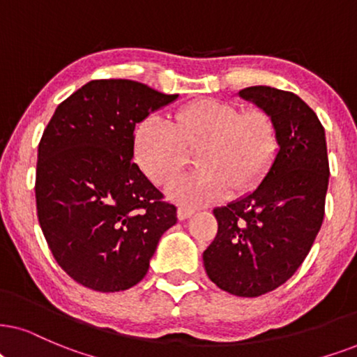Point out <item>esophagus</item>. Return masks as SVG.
<instances>
[{
	"label": "esophagus",
	"mask_w": 357,
	"mask_h": 357,
	"mask_svg": "<svg viewBox=\"0 0 357 357\" xmlns=\"http://www.w3.org/2000/svg\"><path fill=\"white\" fill-rule=\"evenodd\" d=\"M192 214H194V209H189V207H179V209H178L179 220H184V219L191 218Z\"/></svg>",
	"instance_id": "obj_1"
}]
</instances>
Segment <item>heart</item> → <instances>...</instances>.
<instances>
[{
  "label": "heart",
  "mask_w": 357,
  "mask_h": 357,
  "mask_svg": "<svg viewBox=\"0 0 357 357\" xmlns=\"http://www.w3.org/2000/svg\"><path fill=\"white\" fill-rule=\"evenodd\" d=\"M277 128L259 108L241 112L229 102L201 98L176 112L173 120L146 116L133 135V156L155 184L168 183L184 168L188 151L197 150L199 169L166 188L169 197L201 206L229 192L249 191L264 178L277 155Z\"/></svg>",
  "instance_id": "b5f03b06"
}]
</instances>
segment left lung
<instances>
[{
  "mask_svg": "<svg viewBox=\"0 0 357 357\" xmlns=\"http://www.w3.org/2000/svg\"><path fill=\"white\" fill-rule=\"evenodd\" d=\"M270 115L278 153L254 192L214 209L218 234L202 254L211 282L236 296L265 295L298 270L324 218L326 138L298 96L267 85L238 92Z\"/></svg>",
  "mask_w": 357,
  "mask_h": 357,
  "instance_id": "1",
  "label": "left lung"
}]
</instances>
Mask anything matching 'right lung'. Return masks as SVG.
I'll use <instances>...</instances> for the list:
<instances>
[{"label":"right lung","instance_id":"1","mask_svg":"<svg viewBox=\"0 0 357 357\" xmlns=\"http://www.w3.org/2000/svg\"><path fill=\"white\" fill-rule=\"evenodd\" d=\"M178 96L126 79L90 80L59 103L39 142L36 207L54 259L96 291L145 277L176 206L133 163L135 125Z\"/></svg>","mask_w":357,"mask_h":357}]
</instances>
